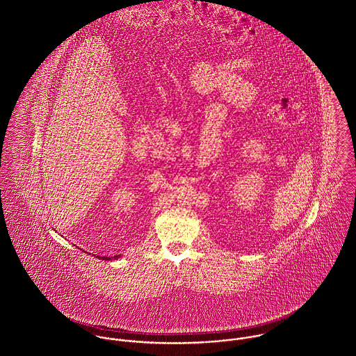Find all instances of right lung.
<instances>
[{
  "instance_id": "1",
  "label": "right lung",
  "mask_w": 356,
  "mask_h": 356,
  "mask_svg": "<svg viewBox=\"0 0 356 356\" xmlns=\"http://www.w3.org/2000/svg\"><path fill=\"white\" fill-rule=\"evenodd\" d=\"M102 259H105V261H108V259H111V258H108V257H102Z\"/></svg>"
}]
</instances>
